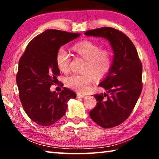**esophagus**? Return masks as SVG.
<instances>
[{
    "label": "esophagus",
    "instance_id": "esophagus-1",
    "mask_svg": "<svg viewBox=\"0 0 159 159\" xmlns=\"http://www.w3.org/2000/svg\"><path fill=\"white\" fill-rule=\"evenodd\" d=\"M76 96H77V98H84L85 95H82V94H80V93H77Z\"/></svg>",
    "mask_w": 159,
    "mask_h": 159
}]
</instances>
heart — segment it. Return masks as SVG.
Instances as JSON below:
<instances>
[{
	"instance_id": "obj_1",
	"label": "heart",
	"mask_w": 159,
	"mask_h": 159,
	"mask_svg": "<svg viewBox=\"0 0 159 159\" xmlns=\"http://www.w3.org/2000/svg\"><path fill=\"white\" fill-rule=\"evenodd\" d=\"M73 50L77 55L85 60L81 75L72 74L64 80L65 85L71 89L83 93L92 82L93 77L100 79L107 74L111 66V54L109 50L101 49L95 43L83 41L75 45ZM56 64L60 71L66 72L69 69L70 56L63 48L56 53Z\"/></svg>"
}]
</instances>
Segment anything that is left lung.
Listing matches in <instances>:
<instances>
[{
    "label": "left lung",
    "mask_w": 159,
    "mask_h": 159,
    "mask_svg": "<svg viewBox=\"0 0 159 159\" xmlns=\"http://www.w3.org/2000/svg\"><path fill=\"white\" fill-rule=\"evenodd\" d=\"M85 35L104 38L114 50L111 69L99 84L107 92L94 95L98 102L90 116L102 128L115 127L128 118L141 94V61L133 42L117 29L102 27L86 31Z\"/></svg>",
    "instance_id": "8db88e82"
}]
</instances>
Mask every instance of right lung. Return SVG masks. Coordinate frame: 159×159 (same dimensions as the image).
I'll use <instances>...</instances> for the list:
<instances>
[{
    "label": "right lung",
    "instance_id": "add662e5",
    "mask_svg": "<svg viewBox=\"0 0 159 159\" xmlns=\"http://www.w3.org/2000/svg\"><path fill=\"white\" fill-rule=\"evenodd\" d=\"M80 35L48 29L31 40L19 61L16 80L20 101L26 114L37 124H54L65 114L69 99L76 98L66 88L60 93L51 92L50 88L60 74L55 61L57 50Z\"/></svg>",
    "mask_w": 159,
    "mask_h": 159
}]
</instances>
